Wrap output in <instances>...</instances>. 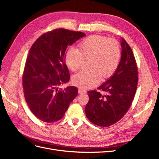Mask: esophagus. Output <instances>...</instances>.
<instances>
[{
  "mask_svg": "<svg viewBox=\"0 0 159 159\" xmlns=\"http://www.w3.org/2000/svg\"><path fill=\"white\" fill-rule=\"evenodd\" d=\"M78 93H86V91L82 88H79L78 89Z\"/></svg>",
  "mask_w": 159,
  "mask_h": 159,
  "instance_id": "obj_1",
  "label": "esophagus"
}]
</instances>
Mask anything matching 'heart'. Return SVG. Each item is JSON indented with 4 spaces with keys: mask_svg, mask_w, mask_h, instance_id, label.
Segmentation results:
<instances>
[{
    "mask_svg": "<svg viewBox=\"0 0 159 159\" xmlns=\"http://www.w3.org/2000/svg\"><path fill=\"white\" fill-rule=\"evenodd\" d=\"M80 52L69 48L64 56L65 63L73 71L82 66L84 60H90L89 70H83L72 78L74 84L84 89L98 85L102 77L110 78L119 64L121 50L117 40L99 35H93L85 39L80 45Z\"/></svg>",
    "mask_w": 159,
    "mask_h": 159,
    "instance_id": "1",
    "label": "heart"
}]
</instances>
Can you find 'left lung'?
<instances>
[{
	"mask_svg": "<svg viewBox=\"0 0 159 159\" xmlns=\"http://www.w3.org/2000/svg\"><path fill=\"white\" fill-rule=\"evenodd\" d=\"M121 57L116 71L101 85L97 91L88 92L89 102L86 105V117L96 125L109 127L121 119L129 109L135 94L138 71L133 52L127 42L121 39Z\"/></svg>",
	"mask_w": 159,
	"mask_h": 159,
	"instance_id": "8db88e82",
	"label": "left lung"
}]
</instances>
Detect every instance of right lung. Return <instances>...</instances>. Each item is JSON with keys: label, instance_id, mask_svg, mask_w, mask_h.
Instances as JSON below:
<instances>
[{"label": "right lung", "instance_id": "right-lung-1", "mask_svg": "<svg viewBox=\"0 0 159 159\" xmlns=\"http://www.w3.org/2000/svg\"><path fill=\"white\" fill-rule=\"evenodd\" d=\"M85 36L59 28L44 34L32 46L24 70L23 89L28 107L41 121H59L78 95L74 86L58 87L70 78L64 60L67 48Z\"/></svg>", "mask_w": 159, "mask_h": 159}]
</instances>
